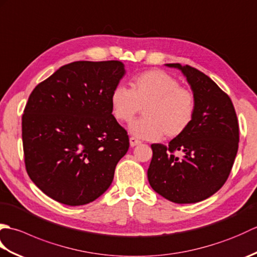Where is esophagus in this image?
Wrapping results in <instances>:
<instances>
[{"mask_svg": "<svg viewBox=\"0 0 257 257\" xmlns=\"http://www.w3.org/2000/svg\"><path fill=\"white\" fill-rule=\"evenodd\" d=\"M129 143H130V146H132V147H135V146H138V145H140V144H141V141H140V140H138L137 138H135V137H130V139H129Z\"/></svg>", "mask_w": 257, "mask_h": 257, "instance_id": "esophagus-1", "label": "esophagus"}]
</instances>
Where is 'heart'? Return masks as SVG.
<instances>
[{"instance_id":"1","label":"heart","mask_w":257,"mask_h":257,"mask_svg":"<svg viewBox=\"0 0 257 257\" xmlns=\"http://www.w3.org/2000/svg\"><path fill=\"white\" fill-rule=\"evenodd\" d=\"M129 87H114L109 102L112 116L119 122H130L144 108L145 117L128 128L135 137L158 140L166 135L168 138H176L192 123L196 111L195 96L165 70L150 69L136 75L130 79Z\"/></svg>"}]
</instances>
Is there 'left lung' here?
Segmentation results:
<instances>
[{"label":"left lung","mask_w":257,"mask_h":257,"mask_svg":"<svg viewBox=\"0 0 257 257\" xmlns=\"http://www.w3.org/2000/svg\"><path fill=\"white\" fill-rule=\"evenodd\" d=\"M166 65L187 77L196 111L184 134L168 146L151 145L148 180L167 200L195 203L217 192L230 176L238 149L237 117L231 98L209 76L189 65Z\"/></svg>","instance_id":"8db88e82"}]
</instances>
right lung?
<instances>
[{"label":"right lung","instance_id":"add662e5","mask_svg":"<svg viewBox=\"0 0 257 257\" xmlns=\"http://www.w3.org/2000/svg\"><path fill=\"white\" fill-rule=\"evenodd\" d=\"M123 75L119 61L74 62L30 95L22 117L26 171L59 203L84 205L110 187L129 149L127 132L109 102Z\"/></svg>","mask_w":257,"mask_h":257}]
</instances>
